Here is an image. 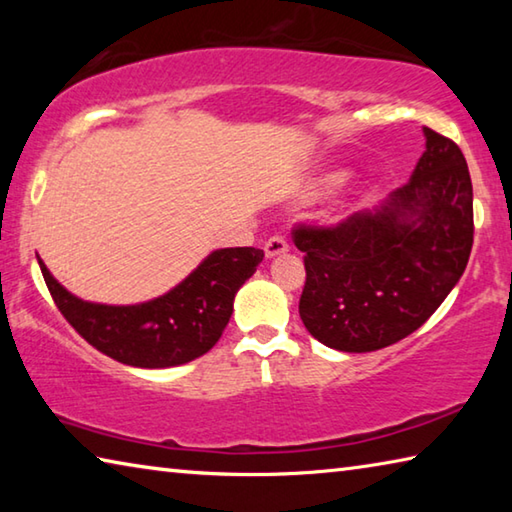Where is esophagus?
<instances>
[{"mask_svg":"<svg viewBox=\"0 0 512 512\" xmlns=\"http://www.w3.org/2000/svg\"><path fill=\"white\" fill-rule=\"evenodd\" d=\"M289 250V241L284 239L282 235H275V237H271L264 244V253H266V257H277V255H282V253H287Z\"/></svg>","mask_w":512,"mask_h":512,"instance_id":"34e87169","label":"esophagus"}]
</instances>
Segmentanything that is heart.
Returning a JSON list of instances; mask_svg holds the SVG:
<instances>
[{"label":"heart","mask_w":512,"mask_h":512,"mask_svg":"<svg viewBox=\"0 0 512 512\" xmlns=\"http://www.w3.org/2000/svg\"><path fill=\"white\" fill-rule=\"evenodd\" d=\"M343 180H345V173L343 171L327 173V176L316 180L314 187H311V194H327V192H332V189L339 187Z\"/></svg>","instance_id":"1"}]
</instances>
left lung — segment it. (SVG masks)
I'll return each mask as SVG.
<instances>
[{
    "label": "left lung",
    "instance_id": "1",
    "mask_svg": "<svg viewBox=\"0 0 512 512\" xmlns=\"http://www.w3.org/2000/svg\"><path fill=\"white\" fill-rule=\"evenodd\" d=\"M424 137L409 183L377 212L293 225L307 271L300 318L327 348L372 352L406 339L461 280L474 241L470 171L456 142L431 128Z\"/></svg>",
    "mask_w": 512,
    "mask_h": 512
}]
</instances>
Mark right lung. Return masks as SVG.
<instances>
[{
  "mask_svg": "<svg viewBox=\"0 0 512 512\" xmlns=\"http://www.w3.org/2000/svg\"><path fill=\"white\" fill-rule=\"evenodd\" d=\"M264 259L259 248H223L162 298L133 307L83 302L40 262L42 277L65 320L92 348L126 366L169 368L194 361L221 339L232 300Z\"/></svg>",
  "mask_w": 512,
  "mask_h": 512,
  "instance_id": "1",
  "label": "right lung"
}]
</instances>
